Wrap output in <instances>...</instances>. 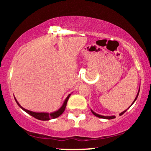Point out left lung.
<instances>
[{
    "instance_id": "obj_1",
    "label": "left lung",
    "mask_w": 151,
    "mask_h": 151,
    "mask_svg": "<svg viewBox=\"0 0 151 151\" xmlns=\"http://www.w3.org/2000/svg\"><path fill=\"white\" fill-rule=\"evenodd\" d=\"M139 91H140V88H139V89H138V93H137V95H136V98H135L134 101H133V103L131 104V106H132V105L133 104V103H134V102L136 101V100L137 99V98H138V94H139ZM131 106H130L129 107H131ZM127 109H126V110H127ZM126 110L124 111H123V112H121V113L120 114V115H122V114H124V113H125V112L126 111ZM91 111L92 112V114H93V115H94V116H96V117H99V118H101V119H114V118H115V116H102V115H99V114H98L95 113V112L93 111V110H91Z\"/></svg>"
}]
</instances>
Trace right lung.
I'll list each match as a JSON object with an SVG mask.
<instances>
[{"label":"right lung","mask_w":151,"mask_h":151,"mask_svg":"<svg viewBox=\"0 0 151 151\" xmlns=\"http://www.w3.org/2000/svg\"><path fill=\"white\" fill-rule=\"evenodd\" d=\"M70 95H71V93H70V94L67 96V97L65 99V101H64L63 104L62 105V106L60 107V108L58 110L55 111H54V112H51V113H47V112H34V111H31L24 109L23 107L21 106L20 104H19L18 102V101H17V99H15V96H14V98H15V101H16L17 104H18L19 106H20V108H21L22 110L25 111L26 113L30 114V116H32L35 118V119H38V120L49 121V120H50V119H56V118L59 117L60 115H62V113H63L64 111H65L66 106H67V101H68L69 98H70Z\"/></svg>","instance_id":"right-lung-1"}]
</instances>
